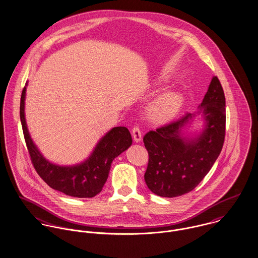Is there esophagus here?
<instances>
[{"instance_id":"obj_1","label":"esophagus","mask_w":258,"mask_h":258,"mask_svg":"<svg viewBox=\"0 0 258 258\" xmlns=\"http://www.w3.org/2000/svg\"><path fill=\"white\" fill-rule=\"evenodd\" d=\"M133 138L136 143H140L142 141V132L139 126H135L133 128Z\"/></svg>"}]
</instances>
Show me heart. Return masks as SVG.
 I'll use <instances>...</instances> for the list:
<instances>
[{"label":"heart","mask_w":258,"mask_h":258,"mask_svg":"<svg viewBox=\"0 0 258 258\" xmlns=\"http://www.w3.org/2000/svg\"><path fill=\"white\" fill-rule=\"evenodd\" d=\"M165 79L161 76L153 80L152 86L161 87ZM185 104V96L179 90H167L158 95L148 106V117L156 123H164L172 120L178 115Z\"/></svg>","instance_id":"obj_1"}]
</instances>
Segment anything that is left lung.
<instances>
[{
	"mask_svg": "<svg viewBox=\"0 0 258 258\" xmlns=\"http://www.w3.org/2000/svg\"><path fill=\"white\" fill-rule=\"evenodd\" d=\"M225 107L223 87L214 76L196 113H187L144 136L149 156L144 180L152 193L174 198L198 186L222 151L226 134ZM197 114L201 115L204 124L201 133L192 137L183 130Z\"/></svg>",
	"mask_w": 258,
	"mask_h": 258,
	"instance_id": "obj_1",
	"label": "left lung"
}]
</instances>
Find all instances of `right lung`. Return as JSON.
<instances>
[{"instance_id": "right-lung-1", "label": "right lung", "mask_w": 258, "mask_h": 258, "mask_svg": "<svg viewBox=\"0 0 258 258\" xmlns=\"http://www.w3.org/2000/svg\"><path fill=\"white\" fill-rule=\"evenodd\" d=\"M27 86L28 83L21 97L20 116L33 167L43 181L54 190L71 197H95L102 191L108 179L113 160L132 145L131 133L124 126H115L99 141L83 162L69 166L51 163L41 154L29 135L25 115Z\"/></svg>"}]
</instances>
